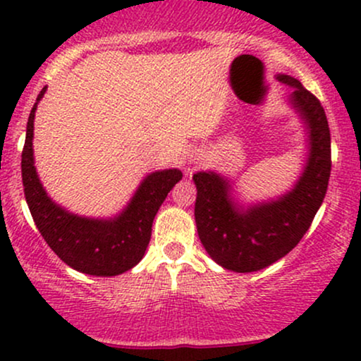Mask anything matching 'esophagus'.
<instances>
[{
    "instance_id": "34e87169",
    "label": "esophagus",
    "mask_w": 361,
    "mask_h": 361,
    "mask_svg": "<svg viewBox=\"0 0 361 361\" xmlns=\"http://www.w3.org/2000/svg\"><path fill=\"white\" fill-rule=\"evenodd\" d=\"M193 163H200V156H195L193 157Z\"/></svg>"
}]
</instances>
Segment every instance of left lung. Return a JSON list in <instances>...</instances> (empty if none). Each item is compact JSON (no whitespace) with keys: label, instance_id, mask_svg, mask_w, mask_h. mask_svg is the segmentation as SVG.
Returning a JSON list of instances; mask_svg holds the SVG:
<instances>
[{"label":"left lung","instance_id":"obj_1","mask_svg":"<svg viewBox=\"0 0 361 361\" xmlns=\"http://www.w3.org/2000/svg\"><path fill=\"white\" fill-rule=\"evenodd\" d=\"M276 80L293 88L288 102L307 128V163L295 186L276 200L244 209L234 202L227 178L214 171L193 175L198 238L210 258L231 271L263 270L292 251L309 231L329 183L331 134L321 102L295 78L279 74Z\"/></svg>","mask_w":361,"mask_h":361}]
</instances>
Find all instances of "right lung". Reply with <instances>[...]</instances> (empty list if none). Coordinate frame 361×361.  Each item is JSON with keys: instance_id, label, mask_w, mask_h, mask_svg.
Returning <instances> with one entry per match:
<instances>
[{"instance_id": "add662e5", "label": "right lung", "mask_w": 361, "mask_h": 361, "mask_svg": "<svg viewBox=\"0 0 361 361\" xmlns=\"http://www.w3.org/2000/svg\"><path fill=\"white\" fill-rule=\"evenodd\" d=\"M45 90L47 86L39 93L37 103ZM37 103L28 117L22 151L23 192L37 229L51 250L74 270L94 276H115L130 270L142 259L157 210L183 173L163 169L147 175L128 205L114 219H90L68 212L45 193L34 166L32 139Z\"/></svg>"}]
</instances>
